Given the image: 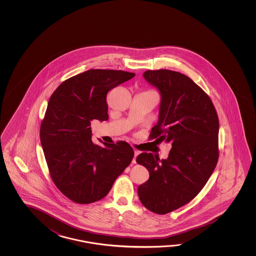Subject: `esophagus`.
Returning a JSON list of instances; mask_svg holds the SVG:
<instances>
[{
	"label": "esophagus",
	"instance_id": "esophagus-1",
	"mask_svg": "<svg viewBox=\"0 0 256 256\" xmlns=\"http://www.w3.org/2000/svg\"><path fill=\"white\" fill-rule=\"evenodd\" d=\"M140 154L139 151H137V150H134V159H132V164H136V156H138Z\"/></svg>",
	"mask_w": 256,
	"mask_h": 256
}]
</instances>
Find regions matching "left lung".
Instances as JSON below:
<instances>
[{
  "label": "left lung",
  "instance_id": "left-lung-1",
  "mask_svg": "<svg viewBox=\"0 0 256 256\" xmlns=\"http://www.w3.org/2000/svg\"><path fill=\"white\" fill-rule=\"evenodd\" d=\"M142 76L161 96L150 138L172 148L166 159L151 152L137 156L150 174L137 192L149 210L166 214L192 200L212 174L218 158V119L212 100L188 76L168 70H147Z\"/></svg>",
  "mask_w": 256,
  "mask_h": 256
}]
</instances>
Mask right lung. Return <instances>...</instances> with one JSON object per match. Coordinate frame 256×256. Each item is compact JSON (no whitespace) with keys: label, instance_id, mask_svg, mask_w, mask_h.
<instances>
[{"label":"right lung","instance_id":"obj_1","mask_svg":"<svg viewBox=\"0 0 256 256\" xmlns=\"http://www.w3.org/2000/svg\"><path fill=\"white\" fill-rule=\"evenodd\" d=\"M134 76L90 70L62 82L49 98L41 144L54 185L72 202L104 198L132 160L134 149L126 142L94 144L90 126L92 120H108L107 93Z\"/></svg>","mask_w":256,"mask_h":256}]
</instances>
